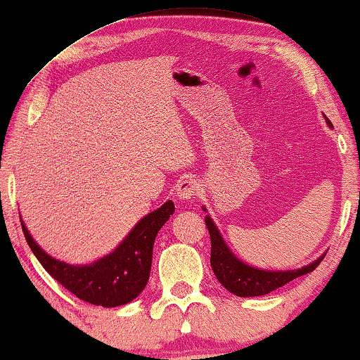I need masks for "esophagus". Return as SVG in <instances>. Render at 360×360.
I'll return each instance as SVG.
<instances>
[{"label": "esophagus", "instance_id": "34e87169", "mask_svg": "<svg viewBox=\"0 0 360 360\" xmlns=\"http://www.w3.org/2000/svg\"><path fill=\"white\" fill-rule=\"evenodd\" d=\"M199 190L198 180L193 179V176H185V179L179 180L175 188V196L179 199H191L196 196Z\"/></svg>", "mask_w": 360, "mask_h": 360}]
</instances>
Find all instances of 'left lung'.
<instances>
[{
    "label": "left lung",
    "mask_w": 360,
    "mask_h": 360,
    "mask_svg": "<svg viewBox=\"0 0 360 360\" xmlns=\"http://www.w3.org/2000/svg\"><path fill=\"white\" fill-rule=\"evenodd\" d=\"M325 120H327L328 127H331V122L327 117H325ZM202 211H206V207H202ZM206 225L209 235H211V267L214 274L220 283L225 286V290H229L230 292L241 297L269 295L270 291L290 283L291 280L297 278V276L312 272L325 257V254H322L314 262L295 270L257 269L240 261L231 252L222 235H220L219 229L215 226L211 215H206Z\"/></svg>",
    "instance_id": "1"
}]
</instances>
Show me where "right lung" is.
<instances>
[{
	"label": "right lung",
	"mask_w": 360,
	"mask_h": 360,
	"mask_svg": "<svg viewBox=\"0 0 360 360\" xmlns=\"http://www.w3.org/2000/svg\"><path fill=\"white\" fill-rule=\"evenodd\" d=\"M174 212L175 206L169 199L145 215L112 252L85 265H72L49 256L33 240L24 220L20 219V222L32 252L54 280L82 301L117 307L134 301L145 290L151 272L154 240Z\"/></svg>",
	"instance_id": "1"
}]
</instances>
